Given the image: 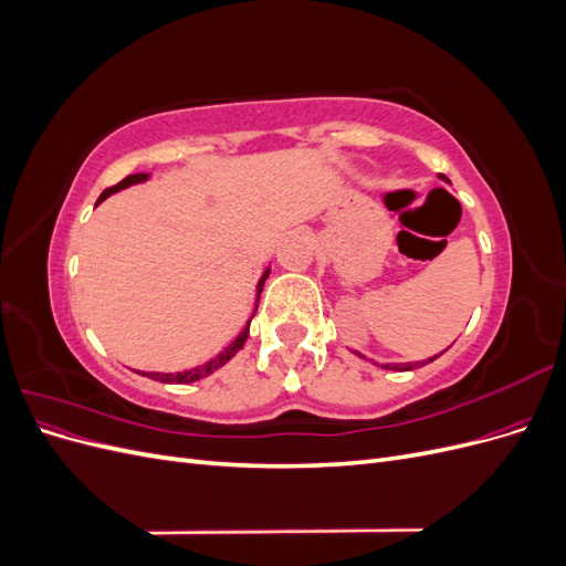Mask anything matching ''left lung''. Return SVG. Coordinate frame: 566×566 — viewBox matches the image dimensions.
<instances>
[{
	"label": "left lung",
	"instance_id": "obj_1",
	"mask_svg": "<svg viewBox=\"0 0 566 566\" xmlns=\"http://www.w3.org/2000/svg\"><path fill=\"white\" fill-rule=\"evenodd\" d=\"M439 179H441V181H447V184H451V181H449L447 177H443V175H439ZM354 354H358V352H354ZM441 354H443V352H441ZM441 354H437V356H441ZM358 356H361V354H358ZM437 356L427 358V364L434 361ZM364 358H366V356H364ZM375 366H378V364H375ZM418 366H420V361H418ZM382 368H389V370H391V368H394V370H413V368H416V364H403V366H399V364H394V366H391V364H382Z\"/></svg>",
	"mask_w": 566,
	"mask_h": 566
}]
</instances>
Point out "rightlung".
I'll return each instance as SVG.
<instances>
[{
    "instance_id": "obj_1",
    "label": "right lung",
    "mask_w": 566,
    "mask_h": 566,
    "mask_svg": "<svg viewBox=\"0 0 566 566\" xmlns=\"http://www.w3.org/2000/svg\"><path fill=\"white\" fill-rule=\"evenodd\" d=\"M148 179H150V175H146V172H142V175H129V177H125L119 184L106 188V191L98 196L96 205L104 202L108 196H113V193H117V191H123V188H129V186H134V184H144V181H148ZM269 271H271V269H264L260 281H256V302H260V293H262V287H264V281L269 279ZM254 312H256V304H254ZM252 316H254V314H252ZM252 316H250V321H252ZM250 321L245 323V328L241 331V335H238L224 352L217 354L214 358H210V361H205L202 366H196V368H191V370H181V373H139V375H146V378H150V380L169 382V385H188V382H196V380L208 378L210 373L219 370L221 366H227V364L231 361V358L243 349L245 339H248V335H250Z\"/></svg>"
}]
</instances>
